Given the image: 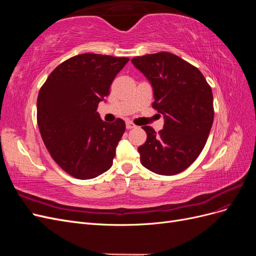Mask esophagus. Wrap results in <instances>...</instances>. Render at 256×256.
<instances>
[{
  "instance_id": "34e87169",
  "label": "esophagus",
  "mask_w": 256,
  "mask_h": 256,
  "mask_svg": "<svg viewBox=\"0 0 256 256\" xmlns=\"http://www.w3.org/2000/svg\"><path fill=\"white\" fill-rule=\"evenodd\" d=\"M126 127H127V129H132V128H134V127H136V125H134V122H126Z\"/></svg>"
}]
</instances>
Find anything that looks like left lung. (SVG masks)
I'll list each match as a JSON object with an SVG mask.
<instances>
[{"label": "left lung", "instance_id": "1", "mask_svg": "<svg viewBox=\"0 0 256 256\" xmlns=\"http://www.w3.org/2000/svg\"><path fill=\"white\" fill-rule=\"evenodd\" d=\"M152 84V108L164 116L157 134L143 126L146 142L138 147L143 166L160 175L184 171L198 157L214 122L212 88L203 74L170 52L146 54L131 60Z\"/></svg>", "mask_w": 256, "mask_h": 256}]
</instances>
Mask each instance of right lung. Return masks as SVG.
<instances>
[{
  "label": "right lung",
  "mask_w": 256,
  "mask_h": 256,
  "mask_svg": "<svg viewBox=\"0 0 256 256\" xmlns=\"http://www.w3.org/2000/svg\"><path fill=\"white\" fill-rule=\"evenodd\" d=\"M128 58L84 53L60 64L37 97V124L51 157L66 173L90 180L106 172L126 125L100 120L98 104Z\"/></svg>",
  "instance_id": "right-lung-1"
}]
</instances>
